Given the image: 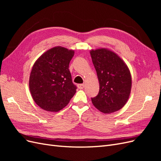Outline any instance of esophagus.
Listing matches in <instances>:
<instances>
[{"instance_id": "34e87169", "label": "esophagus", "mask_w": 161, "mask_h": 161, "mask_svg": "<svg viewBox=\"0 0 161 161\" xmlns=\"http://www.w3.org/2000/svg\"><path fill=\"white\" fill-rule=\"evenodd\" d=\"M77 86L79 89H82L85 87V85L84 84H79L77 85Z\"/></svg>"}]
</instances>
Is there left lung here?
Instances as JSON below:
<instances>
[{
  "instance_id": "8db88e82",
  "label": "left lung",
  "mask_w": 161,
  "mask_h": 161,
  "mask_svg": "<svg viewBox=\"0 0 161 161\" xmlns=\"http://www.w3.org/2000/svg\"><path fill=\"white\" fill-rule=\"evenodd\" d=\"M99 82V91L91 98L95 108L104 114L114 113L127 102L131 88L128 66L114 52L107 49L90 52Z\"/></svg>"
}]
</instances>
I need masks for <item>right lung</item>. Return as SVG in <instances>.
Listing matches in <instances>:
<instances>
[{
	"instance_id": "1",
	"label": "right lung",
	"mask_w": 161,
	"mask_h": 161,
	"mask_svg": "<svg viewBox=\"0 0 161 161\" xmlns=\"http://www.w3.org/2000/svg\"><path fill=\"white\" fill-rule=\"evenodd\" d=\"M75 52L55 47L42 54L34 64L30 89L36 103L47 111L57 112L69 104L77 87L73 84L69 64Z\"/></svg>"
}]
</instances>
